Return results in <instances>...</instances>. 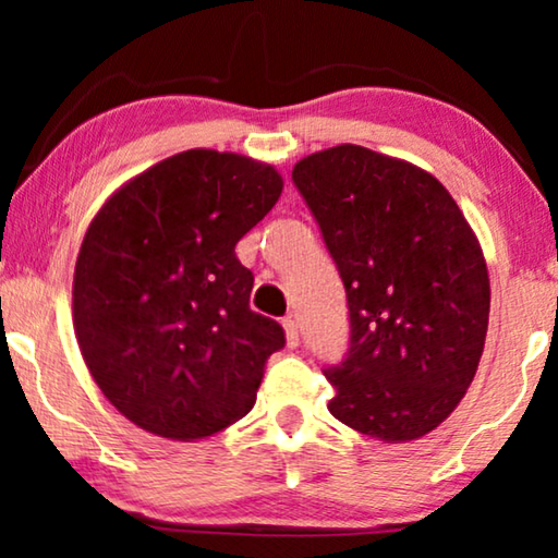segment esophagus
I'll use <instances>...</instances> for the list:
<instances>
[{
    "mask_svg": "<svg viewBox=\"0 0 558 558\" xmlns=\"http://www.w3.org/2000/svg\"><path fill=\"white\" fill-rule=\"evenodd\" d=\"M284 335H287V345L289 348H296L300 345V327H296V319L294 317H284Z\"/></svg>",
    "mask_w": 558,
    "mask_h": 558,
    "instance_id": "esophagus-1",
    "label": "esophagus"
}]
</instances>
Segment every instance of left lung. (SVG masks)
<instances>
[{"mask_svg":"<svg viewBox=\"0 0 558 558\" xmlns=\"http://www.w3.org/2000/svg\"><path fill=\"white\" fill-rule=\"evenodd\" d=\"M350 312L345 361L325 371L330 414L399 445L457 409L475 378L490 315L480 241L422 167L338 144L294 165Z\"/></svg>","mask_w":558,"mask_h":558,"instance_id":"8db88e82","label":"left lung"}]
</instances>
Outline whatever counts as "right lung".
I'll use <instances>...</instances> for the list:
<instances>
[{"label":"right lung","mask_w":558,"mask_h":558,"mask_svg":"<svg viewBox=\"0 0 558 558\" xmlns=\"http://www.w3.org/2000/svg\"><path fill=\"white\" fill-rule=\"evenodd\" d=\"M271 165L187 149L124 182L83 235L73 327L101 393L140 429L193 441L256 403L277 319L248 307L235 243L277 205Z\"/></svg>","instance_id":"add662e5"}]
</instances>
